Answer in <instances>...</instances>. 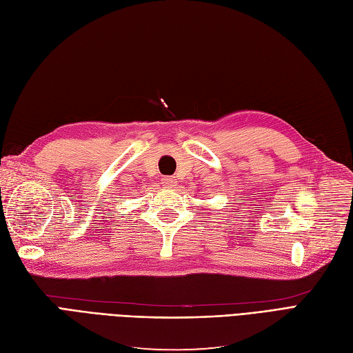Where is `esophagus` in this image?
Returning a JSON list of instances; mask_svg holds the SVG:
<instances>
[{
	"mask_svg": "<svg viewBox=\"0 0 353 353\" xmlns=\"http://www.w3.org/2000/svg\"><path fill=\"white\" fill-rule=\"evenodd\" d=\"M161 183H162L163 188H174L176 186V179L171 177V176H165V177H162Z\"/></svg>",
	"mask_w": 353,
	"mask_h": 353,
	"instance_id": "obj_1",
	"label": "esophagus"
}]
</instances>
